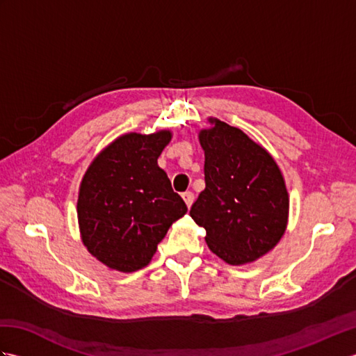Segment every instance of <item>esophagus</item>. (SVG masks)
I'll list each match as a JSON object with an SVG mask.
<instances>
[{
  "label": "esophagus",
  "mask_w": 356,
  "mask_h": 356,
  "mask_svg": "<svg viewBox=\"0 0 356 356\" xmlns=\"http://www.w3.org/2000/svg\"><path fill=\"white\" fill-rule=\"evenodd\" d=\"M182 199H184V202L186 203V207H188V208H191L193 202H194V194H193L191 191H186V193H184V194H182Z\"/></svg>",
  "instance_id": "34e87169"
}]
</instances>
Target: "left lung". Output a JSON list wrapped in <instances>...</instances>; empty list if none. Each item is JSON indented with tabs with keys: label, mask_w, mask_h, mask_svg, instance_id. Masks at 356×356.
I'll return each instance as SVG.
<instances>
[{
	"label": "left lung",
	"mask_w": 356,
	"mask_h": 356,
	"mask_svg": "<svg viewBox=\"0 0 356 356\" xmlns=\"http://www.w3.org/2000/svg\"><path fill=\"white\" fill-rule=\"evenodd\" d=\"M199 133L205 151V190L191 207L207 231L211 251L226 263H251L274 248L286 231L289 195L283 174L266 149L240 128L209 118Z\"/></svg>",
	"instance_id": "8db88e82"
}]
</instances>
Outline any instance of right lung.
Masks as SVG:
<instances>
[{
    "mask_svg": "<svg viewBox=\"0 0 356 356\" xmlns=\"http://www.w3.org/2000/svg\"><path fill=\"white\" fill-rule=\"evenodd\" d=\"M171 131L120 136L96 156L78 197L81 238L110 269L139 270L153 259L170 226L186 214L157 159Z\"/></svg>",
    "mask_w": 356,
    "mask_h": 356,
    "instance_id": "add662e5",
    "label": "right lung"
}]
</instances>
